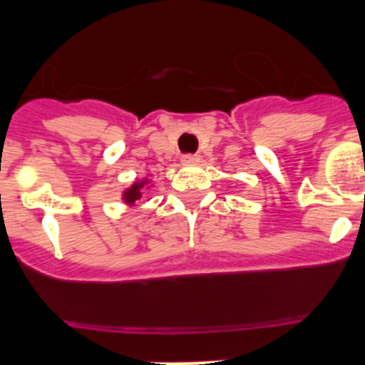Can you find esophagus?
<instances>
[{
    "label": "esophagus",
    "instance_id": "34e87169",
    "mask_svg": "<svg viewBox=\"0 0 365 365\" xmlns=\"http://www.w3.org/2000/svg\"><path fill=\"white\" fill-rule=\"evenodd\" d=\"M182 162L183 164H196V162H200V155L197 153H187V155L182 157Z\"/></svg>",
    "mask_w": 365,
    "mask_h": 365
}]
</instances>
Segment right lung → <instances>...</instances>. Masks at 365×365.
Here are the masks:
<instances>
[{
  "mask_svg": "<svg viewBox=\"0 0 365 365\" xmlns=\"http://www.w3.org/2000/svg\"><path fill=\"white\" fill-rule=\"evenodd\" d=\"M146 182H135L134 185L130 187V189H127L123 192V200H125V203H128V205H134L135 201L139 200V197H141V189H143V185H145Z\"/></svg>",
  "mask_w": 365,
  "mask_h": 365,
  "instance_id": "obj_1",
  "label": "right lung"
}]
</instances>
